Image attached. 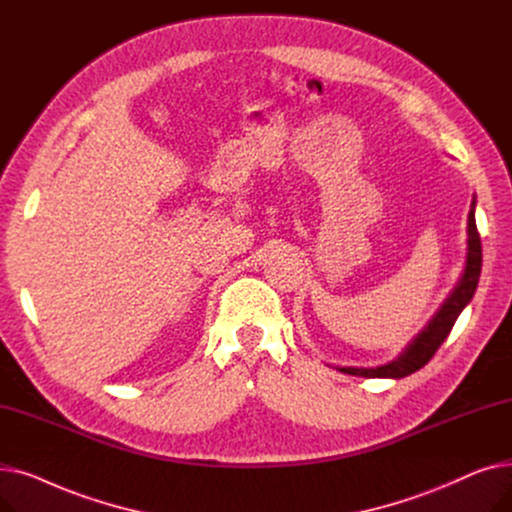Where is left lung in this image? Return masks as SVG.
<instances>
[{
    "label": "left lung",
    "mask_w": 512,
    "mask_h": 512,
    "mask_svg": "<svg viewBox=\"0 0 512 512\" xmlns=\"http://www.w3.org/2000/svg\"><path fill=\"white\" fill-rule=\"evenodd\" d=\"M475 197L471 201V211L467 220V261L465 270L461 274V280L456 282L448 299L442 303V307L436 311V315L427 321V326L405 346L396 359H392L386 365L380 367H336L342 373L359 375V378H392L400 380L407 375L419 371L423 365L429 363L436 355L440 344L448 338L454 321L459 319L461 311L471 303L479 274H481V240L475 226Z\"/></svg>",
    "instance_id": "1"
}]
</instances>
